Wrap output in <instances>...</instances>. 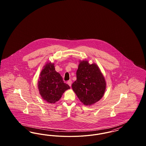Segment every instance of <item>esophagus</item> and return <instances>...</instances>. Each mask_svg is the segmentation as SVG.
<instances>
[{"label": "esophagus", "mask_w": 146, "mask_h": 146, "mask_svg": "<svg viewBox=\"0 0 146 146\" xmlns=\"http://www.w3.org/2000/svg\"><path fill=\"white\" fill-rule=\"evenodd\" d=\"M72 80H69L67 82V84L70 85V86H71V85H72Z\"/></svg>", "instance_id": "1"}]
</instances>
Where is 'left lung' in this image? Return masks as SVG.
<instances>
[{"mask_svg": "<svg viewBox=\"0 0 146 146\" xmlns=\"http://www.w3.org/2000/svg\"><path fill=\"white\" fill-rule=\"evenodd\" d=\"M106 86L104 76L97 65L87 61H80L76 71V80L72 87L85 105H92L98 101L104 94Z\"/></svg>", "mask_w": 146, "mask_h": 146, "instance_id": "obj_1", "label": "left lung"}]
</instances>
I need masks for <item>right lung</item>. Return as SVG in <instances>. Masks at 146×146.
Segmentation results:
<instances>
[{"label":"right lung","mask_w":146,"mask_h":146,"mask_svg":"<svg viewBox=\"0 0 146 146\" xmlns=\"http://www.w3.org/2000/svg\"><path fill=\"white\" fill-rule=\"evenodd\" d=\"M54 64L47 63L40 74L38 89L42 98L50 104L58 101L64 92L70 89L62 77L55 70Z\"/></svg>","instance_id":"obj_1"}]
</instances>
